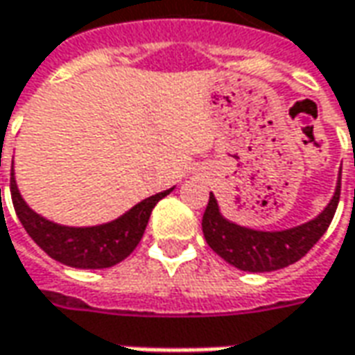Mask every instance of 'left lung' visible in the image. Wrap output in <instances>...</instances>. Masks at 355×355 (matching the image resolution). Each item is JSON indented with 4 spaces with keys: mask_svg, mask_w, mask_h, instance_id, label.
I'll use <instances>...</instances> for the list:
<instances>
[{
    "mask_svg": "<svg viewBox=\"0 0 355 355\" xmlns=\"http://www.w3.org/2000/svg\"><path fill=\"white\" fill-rule=\"evenodd\" d=\"M342 170L331 202L315 218L294 228L265 232L241 226L220 212L216 197L210 193L209 205L202 214V234L209 248L226 263L245 272H272L294 265L321 239L331 226L340 199Z\"/></svg>",
    "mask_w": 355,
    "mask_h": 355,
    "instance_id": "1",
    "label": "left lung"
}]
</instances>
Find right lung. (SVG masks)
Wrapping results in <instances>:
<instances>
[{
  "instance_id": "add662e5",
  "label": "right lung",
  "mask_w": 355,
  "mask_h": 355,
  "mask_svg": "<svg viewBox=\"0 0 355 355\" xmlns=\"http://www.w3.org/2000/svg\"><path fill=\"white\" fill-rule=\"evenodd\" d=\"M173 187L137 202L125 214L98 226H63L34 212L19 193L11 168V199L17 216L38 248L61 265L73 268H110L133 253L145 234L156 202L170 195Z\"/></svg>"
}]
</instances>
